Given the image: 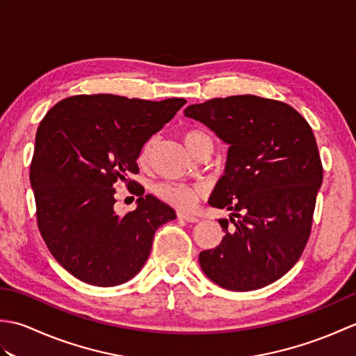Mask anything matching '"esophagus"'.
<instances>
[{
  "instance_id": "34e87169",
  "label": "esophagus",
  "mask_w": 356,
  "mask_h": 356,
  "mask_svg": "<svg viewBox=\"0 0 356 356\" xmlns=\"http://www.w3.org/2000/svg\"><path fill=\"white\" fill-rule=\"evenodd\" d=\"M177 218H179V220H185V222H190V223H197L199 222V217L186 214V213H177Z\"/></svg>"
}]
</instances>
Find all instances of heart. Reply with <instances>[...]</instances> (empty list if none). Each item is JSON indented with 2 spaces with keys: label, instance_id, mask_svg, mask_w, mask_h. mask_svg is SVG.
Segmentation results:
<instances>
[{
  "label": "heart",
  "instance_id": "b5f03b06",
  "mask_svg": "<svg viewBox=\"0 0 356 356\" xmlns=\"http://www.w3.org/2000/svg\"><path fill=\"white\" fill-rule=\"evenodd\" d=\"M209 140L211 139L208 138V136L199 130H188L184 133L185 145L193 154L197 153L203 143L209 142ZM153 147H154V139H149L145 145L142 147L140 154H139V161L142 163L148 162L151 151H153ZM156 194L159 199H162L163 202L170 203V205H172V207L190 209L195 205V203H197L200 194H202V188L186 185V184H161L156 186Z\"/></svg>",
  "mask_w": 356,
  "mask_h": 356
}]
</instances>
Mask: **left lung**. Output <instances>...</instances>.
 Returning a JSON list of instances; mask_svg holds the SVG:
<instances>
[{
    "label": "left lung",
    "instance_id": "1",
    "mask_svg": "<svg viewBox=\"0 0 356 356\" xmlns=\"http://www.w3.org/2000/svg\"><path fill=\"white\" fill-rule=\"evenodd\" d=\"M185 116L229 145L209 205L231 216L218 220L222 243L199 254L202 270L228 291L277 282L305 251L323 182L311 125L291 105L254 95L194 104Z\"/></svg>",
    "mask_w": 356,
    "mask_h": 356
}]
</instances>
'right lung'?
I'll use <instances>...</instances> for the list:
<instances>
[{"instance_id": "obj_1", "label": "right lung", "mask_w": 356, "mask_h": 356, "mask_svg": "<svg viewBox=\"0 0 356 356\" xmlns=\"http://www.w3.org/2000/svg\"><path fill=\"white\" fill-rule=\"evenodd\" d=\"M186 104L78 95L58 102L41 120L30 165L36 220L49 251L73 277L110 287L145 264L154 232L174 209L130 179L139 172L145 142ZM140 195L138 208L114 211L116 183Z\"/></svg>"}]
</instances>
